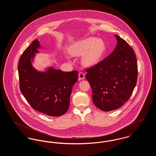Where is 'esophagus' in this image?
I'll return each instance as SVG.
<instances>
[{
  "label": "esophagus",
  "instance_id": "obj_1",
  "mask_svg": "<svg viewBox=\"0 0 156 156\" xmlns=\"http://www.w3.org/2000/svg\"><path fill=\"white\" fill-rule=\"evenodd\" d=\"M85 75L84 73H79V74H78V78H79V80H83L84 78H85Z\"/></svg>",
  "mask_w": 156,
  "mask_h": 156
}]
</instances>
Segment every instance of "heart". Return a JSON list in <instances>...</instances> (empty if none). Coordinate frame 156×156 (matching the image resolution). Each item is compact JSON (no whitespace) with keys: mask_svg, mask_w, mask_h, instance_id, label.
<instances>
[{"mask_svg":"<svg viewBox=\"0 0 156 156\" xmlns=\"http://www.w3.org/2000/svg\"><path fill=\"white\" fill-rule=\"evenodd\" d=\"M106 51V45L102 40L89 37L74 43L69 47V52L73 56L82 55V64L92 67L98 64Z\"/></svg>","mask_w":156,"mask_h":156,"instance_id":"heart-1","label":"heart"}]
</instances>
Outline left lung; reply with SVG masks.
I'll list each match as a JSON object with an SVG mask.
<instances>
[{
	"instance_id": "8db88e82",
	"label": "left lung",
	"mask_w": 156,
	"mask_h": 156,
	"mask_svg": "<svg viewBox=\"0 0 156 156\" xmlns=\"http://www.w3.org/2000/svg\"><path fill=\"white\" fill-rule=\"evenodd\" d=\"M117 45L110 55L87 70L86 79L94 105L104 112L114 111L130 98L137 82V64L133 48L115 35Z\"/></svg>"
}]
</instances>
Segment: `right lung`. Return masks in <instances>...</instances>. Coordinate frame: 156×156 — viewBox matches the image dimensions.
<instances>
[{
  "label": "right lung",
  "mask_w": 156,
  "mask_h": 156,
  "mask_svg": "<svg viewBox=\"0 0 156 156\" xmlns=\"http://www.w3.org/2000/svg\"><path fill=\"white\" fill-rule=\"evenodd\" d=\"M38 39L24 50L19 59L20 88L31 107L50 116H60L68 111L73 87L78 81V71L63 72L52 67L40 71L32 62L38 50Z\"/></svg>",
  "instance_id": "obj_1"
}]
</instances>
